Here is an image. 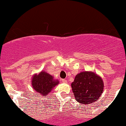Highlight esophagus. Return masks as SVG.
<instances>
[{
  "mask_svg": "<svg viewBox=\"0 0 126 126\" xmlns=\"http://www.w3.org/2000/svg\"><path fill=\"white\" fill-rule=\"evenodd\" d=\"M62 82H63V83H67V80H66V79H62Z\"/></svg>",
  "mask_w": 126,
  "mask_h": 126,
  "instance_id": "esophagus-1",
  "label": "esophagus"
}]
</instances>
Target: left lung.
Segmentation results:
<instances>
[{"label": "left lung", "instance_id": "obj_1", "mask_svg": "<svg viewBox=\"0 0 126 126\" xmlns=\"http://www.w3.org/2000/svg\"><path fill=\"white\" fill-rule=\"evenodd\" d=\"M75 99L81 104H90L99 99L104 91L100 76L92 72L78 74L71 84Z\"/></svg>", "mask_w": 126, "mask_h": 126}]
</instances>
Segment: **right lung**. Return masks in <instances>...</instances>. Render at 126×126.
Instances as JSON below:
<instances>
[{"instance_id":"1","label":"right lung","mask_w":126,"mask_h":126,"mask_svg":"<svg viewBox=\"0 0 126 126\" xmlns=\"http://www.w3.org/2000/svg\"><path fill=\"white\" fill-rule=\"evenodd\" d=\"M31 81L33 89L43 96H46L51 92L53 88L59 83L57 79H54L53 76L44 70L38 75H34Z\"/></svg>"}]
</instances>
